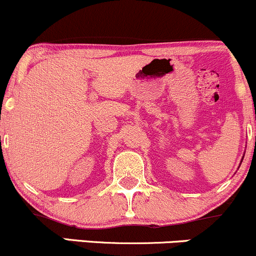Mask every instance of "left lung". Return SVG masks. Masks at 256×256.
Wrapping results in <instances>:
<instances>
[{
	"mask_svg": "<svg viewBox=\"0 0 256 256\" xmlns=\"http://www.w3.org/2000/svg\"><path fill=\"white\" fill-rule=\"evenodd\" d=\"M242 160H243V159H242Z\"/></svg>",
	"mask_w": 256,
	"mask_h": 256,
	"instance_id": "left-lung-1",
	"label": "left lung"
}]
</instances>
